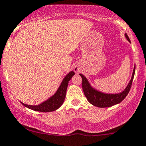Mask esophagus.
Masks as SVG:
<instances>
[{
  "mask_svg": "<svg viewBox=\"0 0 146 146\" xmlns=\"http://www.w3.org/2000/svg\"><path fill=\"white\" fill-rule=\"evenodd\" d=\"M75 71H76V72H77V71H78V70L77 69V68H76V69H75Z\"/></svg>",
  "mask_w": 146,
  "mask_h": 146,
  "instance_id": "1",
  "label": "esophagus"
}]
</instances>
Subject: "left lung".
<instances>
[{"instance_id":"8db88e82","label":"left lung","mask_w":146,"mask_h":146,"mask_svg":"<svg viewBox=\"0 0 146 146\" xmlns=\"http://www.w3.org/2000/svg\"><path fill=\"white\" fill-rule=\"evenodd\" d=\"M125 36L126 37L127 40L130 42L128 35L125 33ZM135 72V67L134 68L132 78L128 84V86L125 88V89L123 92L119 93V94L115 95L105 94V93H100V92H98L95 89H93L90 86L89 83L88 82L86 78L83 75L80 74V76L82 77V89L85 97H86L87 100L91 104L94 105L97 107H100V108H106V107H110L112 106L117 104L120 103V102L123 101L125 97L127 96V95L128 94L130 88L132 86V81H133Z\"/></svg>"}]
</instances>
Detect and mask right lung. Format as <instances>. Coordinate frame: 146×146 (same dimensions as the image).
<instances>
[{"label":"right lung","mask_w":146,"mask_h":146,"mask_svg":"<svg viewBox=\"0 0 146 146\" xmlns=\"http://www.w3.org/2000/svg\"><path fill=\"white\" fill-rule=\"evenodd\" d=\"M74 75L75 73L73 71H71L68 75H66V76L64 78L58 90H57L56 94L38 106H30L25 104L23 103H22V104L31 110L39 112H44V113L54 111L57 110L61 106V105L64 101L68 82Z\"/></svg>","instance_id":"1"}]
</instances>
